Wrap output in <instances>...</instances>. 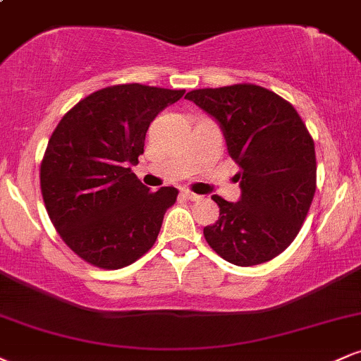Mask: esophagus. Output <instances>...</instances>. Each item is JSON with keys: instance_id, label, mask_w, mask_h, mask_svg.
<instances>
[{"instance_id": "34e87169", "label": "esophagus", "mask_w": 361, "mask_h": 361, "mask_svg": "<svg viewBox=\"0 0 361 361\" xmlns=\"http://www.w3.org/2000/svg\"><path fill=\"white\" fill-rule=\"evenodd\" d=\"M183 197L186 198V200H190V202H198V200H200V198H202L200 195L190 192V190H183Z\"/></svg>"}]
</instances>
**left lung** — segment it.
Segmentation results:
<instances>
[{"label": "left lung", "mask_w": 361, "mask_h": 361, "mask_svg": "<svg viewBox=\"0 0 361 361\" xmlns=\"http://www.w3.org/2000/svg\"><path fill=\"white\" fill-rule=\"evenodd\" d=\"M221 126L241 168L239 202L219 195V221L204 227L209 246L238 267L267 263L299 234L316 193V149L300 115L263 86L204 88L186 93Z\"/></svg>", "instance_id": "obj_1"}]
</instances>
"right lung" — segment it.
<instances>
[{"label": "right lung", "instance_id": "obj_1", "mask_svg": "<svg viewBox=\"0 0 361 361\" xmlns=\"http://www.w3.org/2000/svg\"><path fill=\"white\" fill-rule=\"evenodd\" d=\"M185 90L115 85L73 106L49 139L40 190L62 241L93 267L118 270L156 243L178 190L149 192L132 173L146 132Z\"/></svg>", "mask_w": 361, "mask_h": 361}]
</instances>
